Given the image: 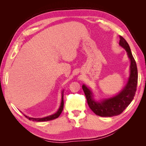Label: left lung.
Listing matches in <instances>:
<instances>
[{"instance_id":"left-lung-1","label":"left lung","mask_w":146,"mask_h":146,"mask_svg":"<svg viewBox=\"0 0 146 146\" xmlns=\"http://www.w3.org/2000/svg\"><path fill=\"white\" fill-rule=\"evenodd\" d=\"M119 45L125 48L130 60V76L126 86L116 96L100 100L94 99L92 91L86 85L82 86L90 108L96 115L102 117H112L121 114L133 100L136 91L138 69L136 61L129 44L122 36H119Z\"/></svg>"}]
</instances>
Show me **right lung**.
Wrapping results in <instances>:
<instances>
[{
  "label": "right lung",
  "mask_w": 146,
  "mask_h": 146,
  "mask_svg": "<svg viewBox=\"0 0 146 146\" xmlns=\"http://www.w3.org/2000/svg\"><path fill=\"white\" fill-rule=\"evenodd\" d=\"M63 107H64V101H63V91L62 92V96H61V102L60 104V107L59 109L58 110L55 114H52L50 116H48L47 117H44L42 118H33V117H30L27 116H25V117H27L29 119L30 121H36V122H43V121H51L53 120V119H55L57 117H58L60 115V114L62 112L63 110Z\"/></svg>",
  "instance_id": "obj_1"
}]
</instances>
